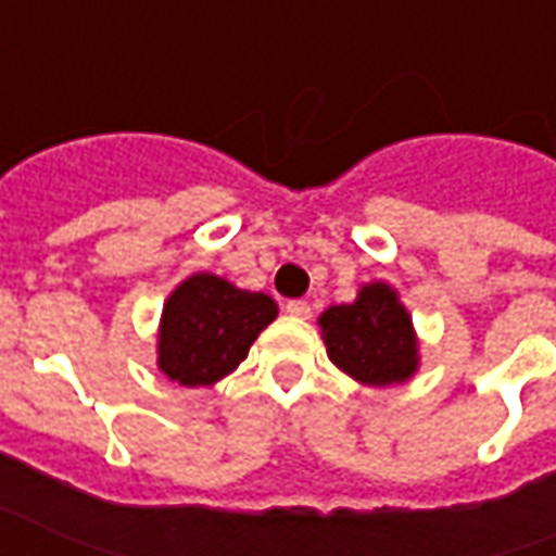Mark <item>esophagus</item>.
<instances>
[{"label": "esophagus", "instance_id": "34e87169", "mask_svg": "<svg viewBox=\"0 0 556 556\" xmlns=\"http://www.w3.org/2000/svg\"><path fill=\"white\" fill-rule=\"evenodd\" d=\"M287 314H290V317L307 319L314 311H311V305H307L305 299H293V302H287Z\"/></svg>", "mask_w": 556, "mask_h": 556}]
</instances>
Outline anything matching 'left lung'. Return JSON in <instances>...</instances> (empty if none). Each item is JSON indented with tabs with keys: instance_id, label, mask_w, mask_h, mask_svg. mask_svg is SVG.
<instances>
[{
	"instance_id": "1",
	"label": "left lung",
	"mask_w": 556,
	"mask_h": 556,
	"mask_svg": "<svg viewBox=\"0 0 556 556\" xmlns=\"http://www.w3.org/2000/svg\"><path fill=\"white\" fill-rule=\"evenodd\" d=\"M328 358L364 384L406 382L417 367V340L406 307L388 283L364 287L352 305L319 317Z\"/></svg>"
}]
</instances>
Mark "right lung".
<instances>
[{
	"label": "right lung",
	"instance_id": "obj_1",
	"mask_svg": "<svg viewBox=\"0 0 556 556\" xmlns=\"http://www.w3.org/2000/svg\"><path fill=\"white\" fill-rule=\"evenodd\" d=\"M278 314L266 293L237 290L216 275H192L162 311L160 370L186 388L228 376Z\"/></svg>",
	"mask_w": 556,
	"mask_h": 556
}]
</instances>
